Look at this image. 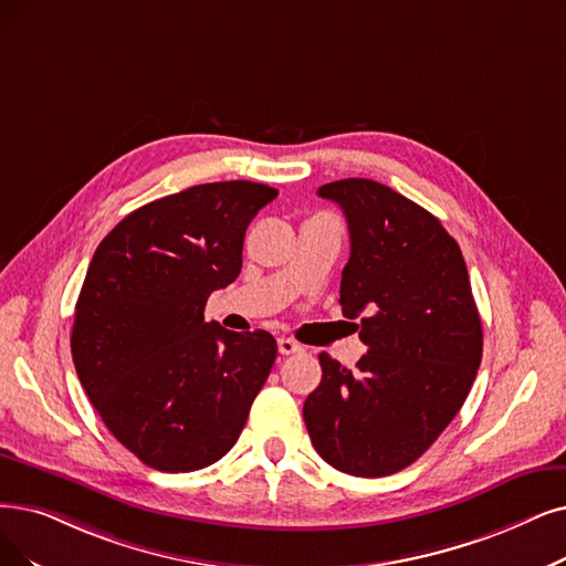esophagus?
I'll use <instances>...</instances> for the list:
<instances>
[{
  "instance_id": "esophagus-1",
  "label": "esophagus",
  "mask_w": 566,
  "mask_h": 566,
  "mask_svg": "<svg viewBox=\"0 0 566 566\" xmlns=\"http://www.w3.org/2000/svg\"><path fill=\"white\" fill-rule=\"evenodd\" d=\"M300 350H302V346L297 342H292V338H287V336L279 338V353L281 355H295Z\"/></svg>"
}]
</instances>
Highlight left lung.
Returning <instances> with one entry per match:
<instances>
[{"mask_svg": "<svg viewBox=\"0 0 566 566\" xmlns=\"http://www.w3.org/2000/svg\"><path fill=\"white\" fill-rule=\"evenodd\" d=\"M342 207L350 258L342 311L367 355L350 371L321 353L304 401L318 455L361 479L413 464L458 416L483 355L481 315L458 241L439 218L369 178L318 188Z\"/></svg>", "mask_w": 566, "mask_h": 566, "instance_id": "8db88e82", "label": "left lung"}]
</instances>
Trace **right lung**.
I'll return each mask as SVG.
<instances>
[{"mask_svg":"<svg viewBox=\"0 0 566 566\" xmlns=\"http://www.w3.org/2000/svg\"><path fill=\"white\" fill-rule=\"evenodd\" d=\"M279 190L224 180L132 211L93 255L72 329L74 367L108 432L157 471H197L237 443L276 338L205 323L241 271L248 222Z\"/></svg>","mask_w":566,"mask_h":566,"instance_id":"1","label":"right lung"}]
</instances>
